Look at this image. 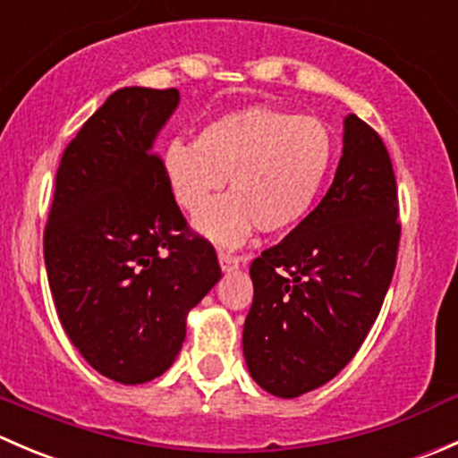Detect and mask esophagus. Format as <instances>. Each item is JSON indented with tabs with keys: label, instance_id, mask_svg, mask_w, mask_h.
<instances>
[{
	"label": "esophagus",
	"instance_id": "esophagus-1",
	"mask_svg": "<svg viewBox=\"0 0 458 458\" xmlns=\"http://www.w3.org/2000/svg\"><path fill=\"white\" fill-rule=\"evenodd\" d=\"M239 259L237 255H233V252H225V250H219V266L221 270H233V267L239 266Z\"/></svg>",
	"mask_w": 458,
	"mask_h": 458
}]
</instances>
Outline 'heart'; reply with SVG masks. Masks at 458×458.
<instances>
[{
    "label": "heart",
    "mask_w": 458,
    "mask_h": 458,
    "mask_svg": "<svg viewBox=\"0 0 458 458\" xmlns=\"http://www.w3.org/2000/svg\"><path fill=\"white\" fill-rule=\"evenodd\" d=\"M335 157V141L317 117L270 106L233 110L208 126L197 143L174 140L164 174L174 201L197 216L230 177V197L216 201L199 228L219 243H242L252 228L284 233L315 203Z\"/></svg>",
    "instance_id": "b5f03b06"
}]
</instances>
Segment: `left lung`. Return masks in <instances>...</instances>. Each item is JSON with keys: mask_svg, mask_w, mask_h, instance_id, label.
<instances>
[{"mask_svg": "<svg viewBox=\"0 0 458 458\" xmlns=\"http://www.w3.org/2000/svg\"><path fill=\"white\" fill-rule=\"evenodd\" d=\"M399 239L387 148L372 126L350 114L326 197L250 266L255 297L243 354L263 390L293 399L352 361L390 288Z\"/></svg>", "mask_w": 458, "mask_h": 458, "instance_id": "obj_1", "label": "left lung"}]
</instances>
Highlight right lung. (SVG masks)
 Returning <instances> with one entry per match:
<instances>
[{"label": "right lung", "instance_id": "1", "mask_svg": "<svg viewBox=\"0 0 458 458\" xmlns=\"http://www.w3.org/2000/svg\"><path fill=\"white\" fill-rule=\"evenodd\" d=\"M177 88H122L66 146L44 228L59 321L81 357L113 381L164 374L186 315L219 281L216 252L188 225L155 152Z\"/></svg>", "mask_w": 458, "mask_h": 458}]
</instances>
